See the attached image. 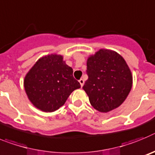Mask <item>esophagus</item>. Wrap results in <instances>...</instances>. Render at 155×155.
I'll use <instances>...</instances> for the list:
<instances>
[{
    "instance_id": "1",
    "label": "esophagus",
    "mask_w": 155,
    "mask_h": 155,
    "mask_svg": "<svg viewBox=\"0 0 155 155\" xmlns=\"http://www.w3.org/2000/svg\"><path fill=\"white\" fill-rule=\"evenodd\" d=\"M79 83H80V85H81V87H83V85H84V79H80L79 80Z\"/></svg>"
}]
</instances>
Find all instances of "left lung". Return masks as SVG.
<instances>
[{
    "label": "left lung",
    "mask_w": 155,
    "mask_h": 155,
    "mask_svg": "<svg viewBox=\"0 0 155 155\" xmlns=\"http://www.w3.org/2000/svg\"><path fill=\"white\" fill-rule=\"evenodd\" d=\"M88 79L83 89L91 105L101 112L119 107L130 94L131 71L124 58L114 51L101 49L87 59Z\"/></svg>",
    "instance_id": "left-lung-1"
}]
</instances>
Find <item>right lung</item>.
Here are the masks:
<instances>
[{"label": "right lung", "instance_id": "right-lung-1", "mask_svg": "<svg viewBox=\"0 0 155 155\" xmlns=\"http://www.w3.org/2000/svg\"><path fill=\"white\" fill-rule=\"evenodd\" d=\"M72 74L73 70L63 61L61 55L50 54L41 58L24 79L29 100L41 111H56L65 103L72 91L80 88Z\"/></svg>", "mask_w": 155, "mask_h": 155}]
</instances>
